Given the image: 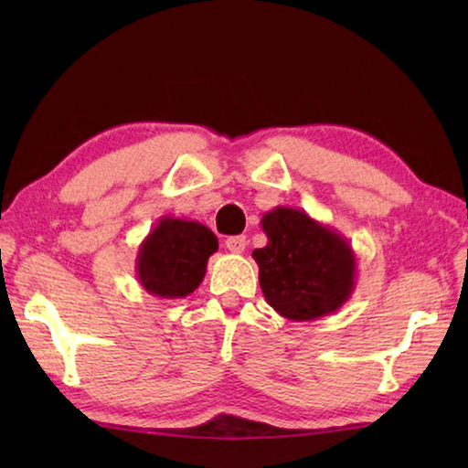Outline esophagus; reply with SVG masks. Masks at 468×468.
<instances>
[{
	"label": "esophagus",
	"instance_id": "obj_1",
	"mask_svg": "<svg viewBox=\"0 0 468 468\" xmlns=\"http://www.w3.org/2000/svg\"><path fill=\"white\" fill-rule=\"evenodd\" d=\"M225 247H227V251H231V253H243L245 247H247V239H245L243 235L227 237Z\"/></svg>",
	"mask_w": 468,
	"mask_h": 468
}]
</instances>
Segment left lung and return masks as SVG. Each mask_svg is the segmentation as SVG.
<instances>
[{
    "instance_id": "left-lung-1",
    "label": "left lung",
    "mask_w": 468,
    "mask_h": 468,
    "mask_svg": "<svg viewBox=\"0 0 468 468\" xmlns=\"http://www.w3.org/2000/svg\"><path fill=\"white\" fill-rule=\"evenodd\" d=\"M267 245L253 251L265 302L292 322L330 315L350 300L357 265L350 241L302 208L275 207L261 217Z\"/></svg>"
}]
</instances>
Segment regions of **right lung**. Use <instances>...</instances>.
<instances>
[{
	"label": "right lung",
	"mask_w": 468,
	"mask_h": 468,
	"mask_svg": "<svg viewBox=\"0 0 468 468\" xmlns=\"http://www.w3.org/2000/svg\"><path fill=\"white\" fill-rule=\"evenodd\" d=\"M217 250L218 241L208 227L163 217L138 245L136 280L154 297L183 300L201 285L208 257Z\"/></svg>",
	"instance_id": "right-lung-1"
}]
</instances>
